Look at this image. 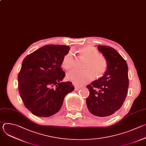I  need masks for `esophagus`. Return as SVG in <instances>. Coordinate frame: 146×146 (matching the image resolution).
<instances>
[{
  "label": "esophagus",
  "mask_w": 146,
  "mask_h": 146,
  "mask_svg": "<svg viewBox=\"0 0 146 146\" xmlns=\"http://www.w3.org/2000/svg\"><path fill=\"white\" fill-rule=\"evenodd\" d=\"M81 87L80 86H77V85L74 84V90H75V91L78 90Z\"/></svg>",
  "instance_id": "34e87169"
}]
</instances>
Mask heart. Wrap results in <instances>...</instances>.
Masks as SVG:
<instances>
[{"instance_id": "obj_1", "label": "heart", "mask_w": 146, "mask_h": 146, "mask_svg": "<svg viewBox=\"0 0 146 146\" xmlns=\"http://www.w3.org/2000/svg\"><path fill=\"white\" fill-rule=\"evenodd\" d=\"M78 58L85 60L82 70H73L69 72L66 78L76 85L85 84L92 81L95 77L100 78L106 73L108 62L105 56L99 54L98 51L91 46H86L77 50ZM76 59L73 53L69 51L64 55L62 60V66L66 70H70L76 65Z\"/></svg>"}]
</instances>
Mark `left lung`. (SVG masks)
Returning <instances> with one entry per match:
<instances>
[{
    "instance_id": "obj_1",
    "label": "left lung",
    "mask_w": 146,
    "mask_h": 146,
    "mask_svg": "<svg viewBox=\"0 0 146 146\" xmlns=\"http://www.w3.org/2000/svg\"><path fill=\"white\" fill-rule=\"evenodd\" d=\"M98 48L107 59L108 68L103 77L87 86L90 95L86 103L91 114L107 117L119 110L126 98L129 86L128 65L113 48L98 46Z\"/></svg>"
}]
</instances>
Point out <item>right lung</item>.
Segmentation results:
<instances>
[{"label": "right lung", "mask_w": 146, "mask_h": 146, "mask_svg": "<svg viewBox=\"0 0 146 146\" xmlns=\"http://www.w3.org/2000/svg\"><path fill=\"white\" fill-rule=\"evenodd\" d=\"M70 48L46 45L27 55L18 75V90L25 106L34 115L50 117L59 111L65 96L74 87L62 82L65 73L62 60Z\"/></svg>", "instance_id": "right-lung-1"}]
</instances>
